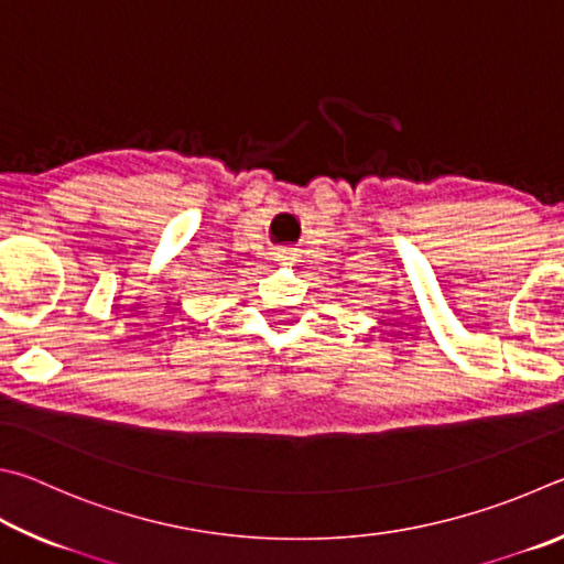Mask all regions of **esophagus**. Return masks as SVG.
I'll return each instance as SVG.
<instances>
[{
    "label": "esophagus",
    "instance_id": "esophagus-1",
    "mask_svg": "<svg viewBox=\"0 0 564 564\" xmlns=\"http://www.w3.org/2000/svg\"><path fill=\"white\" fill-rule=\"evenodd\" d=\"M274 260H276V262H292V260H297V250H294V247H290V245L276 247V250H274Z\"/></svg>",
    "mask_w": 564,
    "mask_h": 564
}]
</instances>
